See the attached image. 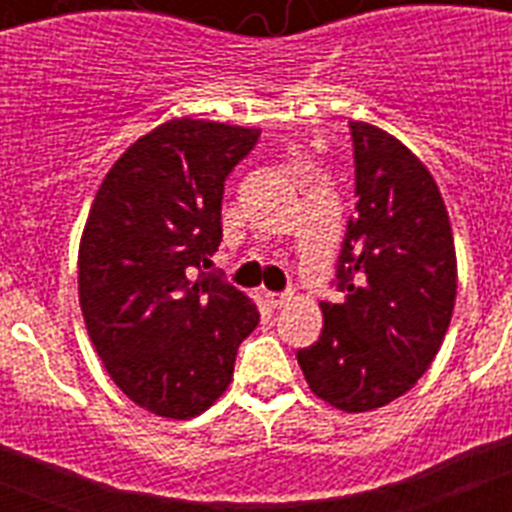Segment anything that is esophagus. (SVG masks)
Returning a JSON list of instances; mask_svg holds the SVG:
<instances>
[{
    "label": "esophagus",
    "instance_id": "obj_1",
    "mask_svg": "<svg viewBox=\"0 0 512 512\" xmlns=\"http://www.w3.org/2000/svg\"><path fill=\"white\" fill-rule=\"evenodd\" d=\"M289 300H292V295H289V292H282V295H279V292H266V305L274 307V310L284 307Z\"/></svg>",
    "mask_w": 512,
    "mask_h": 512
}]
</instances>
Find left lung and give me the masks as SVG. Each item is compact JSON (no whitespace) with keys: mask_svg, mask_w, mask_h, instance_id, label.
Wrapping results in <instances>:
<instances>
[{"mask_svg":"<svg viewBox=\"0 0 512 512\" xmlns=\"http://www.w3.org/2000/svg\"><path fill=\"white\" fill-rule=\"evenodd\" d=\"M356 217L323 333L297 351L312 395L343 413L397 400L436 359L456 302V248L436 179L405 143L351 122Z\"/></svg>","mask_w":512,"mask_h":512,"instance_id":"8db88e82","label":"left lung"}]
</instances>
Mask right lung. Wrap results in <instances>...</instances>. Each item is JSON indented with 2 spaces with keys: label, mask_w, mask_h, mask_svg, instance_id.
Masks as SVG:
<instances>
[{
  "label": "right lung",
  "mask_w": 512,
  "mask_h": 512,
  "mask_svg": "<svg viewBox=\"0 0 512 512\" xmlns=\"http://www.w3.org/2000/svg\"><path fill=\"white\" fill-rule=\"evenodd\" d=\"M259 128L174 117L104 176L79 243V305L104 369L138 408L189 420L228 390L259 325L241 289L212 274L225 176ZM198 275L197 278L193 274Z\"/></svg>",
  "instance_id": "obj_1"
}]
</instances>
